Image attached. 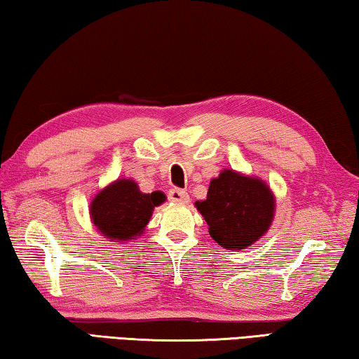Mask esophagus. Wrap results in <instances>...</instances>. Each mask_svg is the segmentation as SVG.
<instances>
[{"label":"esophagus","instance_id":"obj_1","mask_svg":"<svg viewBox=\"0 0 359 359\" xmlns=\"http://www.w3.org/2000/svg\"><path fill=\"white\" fill-rule=\"evenodd\" d=\"M168 196L172 203H179V204H187L188 201H190V196H188V193L184 191V190H180V188H172V190H169Z\"/></svg>","mask_w":359,"mask_h":359}]
</instances>
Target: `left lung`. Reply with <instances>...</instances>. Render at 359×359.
<instances>
[{"label": "left lung", "mask_w": 359, "mask_h": 359, "mask_svg": "<svg viewBox=\"0 0 359 359\" xmlns=\"http://www.w3.org/2000/svg\"><path fill=\"white\" fill-rule=\"evenodd\" d=\"M218 245L244 250L269 229L276 210L271 188L258 177L223 169L210 180L208 198L194 203Z\"/></svg>", "instance_id": "1"}]
</instances>
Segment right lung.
Segmentation results:
<instances>
[{"instance_id": "obj_1", "label": "right lung", "mask_w": 359, "mask_h": 359, "mask_svg": "<svg viewBox=\"0 0 359 359\" xmlns=\"http://www.w3.org/2000/svg\"><path fill=\"white\" fill-rule=\"evenodd\" d=\"M165 199L161 191L142 193L135 180L118 179L93 198L90 217L107 239L128 242L144 233L151 212Z\"/></svg>"}]
</instances>
